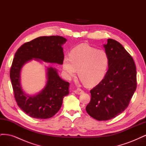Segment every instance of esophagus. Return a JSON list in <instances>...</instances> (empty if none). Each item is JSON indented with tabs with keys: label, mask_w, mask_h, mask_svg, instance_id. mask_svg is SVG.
<instances>
[{
	"label": "esophagus",
	"mask_w": 146,
	"mask_h": 146,
	"mask_svg": "<svg viewBox=\"0 0 146 146\" xmlns=\"http://www.w3.org/2000/svg\"><path fill=\"white\" fill-rule=\"evenodd\" d=\"M74 92L76 94L79 95V94H82V93H83V91L82 90H81V89H77V90H76L74 91Z\"/></svg>",
	"instance_id": "34e87169"
}]
</instances>
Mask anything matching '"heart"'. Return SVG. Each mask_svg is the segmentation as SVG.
Returning <instances> with one entry per match:
<instances>
[{
    "label": "heart",
    "instance_id": "b5f03b06",
    "mask_svg": "<svg viewBox=\"0 0 146 146\" xmlns=\"http://www.w3.org/2000/svg\"><path fill=\"white\" fill-rule=\"evenodd\" d=\"M109 64L107 52L82 44L70 52L69 58L65 56L63 68L66 76L70 78L77 70L78 76L87 86L98 85L105 77Z\"/></svg>",
    "mask_w": 146,
    "mask_h": 146
}]
</instances>
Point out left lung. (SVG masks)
I'll return each instance as SVG.
<instances>
[{
    "instance_id": "8db88e82",
    "label": "left lung",
    "mask_w": 146,
    "mask_h": 146,
    "mask_svg": "<svg viewBox=\"0 0 146 146\" xmlns=\"http://www.w3.org/2000/svg\"><path fill=\"white\" fill-rule=\"evenodd\" d=\"M109 58L105 77L90 91L88 114L98 121L116 117L127 108L136 88V69L133 59L122 44L108 39L104 44Z\"/></svg>"
}]
</instances>
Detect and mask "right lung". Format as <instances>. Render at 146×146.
<instances>
[{
	"instance_id": "1",
	"label": "right lung",
	"mask_w": 146,
	"mask_h": 146,
	"mask_svg": "<svg viewBox=\"0 0 146 146\" xmlns=\"http://www.w3.org/2000/svg\"><path fill=\"white\" fill-rule=\"evenodd\" d=\"M66 41L67 39L60 36H40L24 44L16 52L10 77L17 105L30 117L43 119L54 116L61 107L64 97L69 93V83L59 76L56 68L46 67L44 87L38 93L30 96L21 85L22 68L33 59L41 63L63 64L62 46Z\"/></svg>"
}]
</instances>
